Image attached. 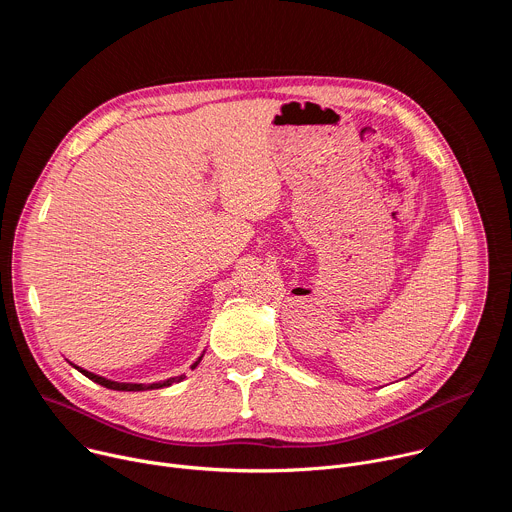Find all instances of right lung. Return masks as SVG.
I'll return each instance as SVG.
<instances>
[{
  "label": "right lung",
  "mask_w": 512,
  "mask_h": 512,
  "mask_svg": "<svg viewBox=\"0 0 512 512\" xmlns=\"http://www.w3.org/2000/svg\"><path fill=\"white\" fill-rule=\"evenodd\" d=\"M202 360V356L192 364V369H196L198 367V362ZM79 373H83L85 377H89L91 381H95V383H99V385H103V387H107V389H113V391H148V389H162V387H170L172 383H180L182 379H186L184 375H180V377H172V379H168V381H160V383H152V385H141V383H117V381H111V379H105V377H99V375H95V373H89V371H85V369H81V367H75Z\"/></svg>",
  "instance_id": "right-lung-1"
}]
</instances>
